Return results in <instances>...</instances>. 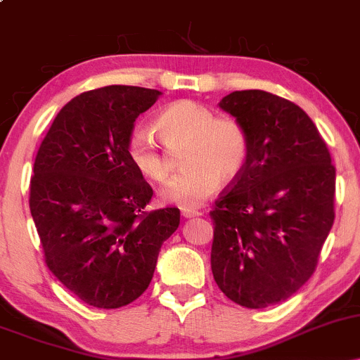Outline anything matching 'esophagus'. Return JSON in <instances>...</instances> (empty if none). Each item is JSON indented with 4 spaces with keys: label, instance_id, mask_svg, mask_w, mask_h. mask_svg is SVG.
Returning <instances> with one entry per match:
<instances>
[{
    "label": "esophagus",
    "instance_id": "obj_1",
    "mask_svg": "<svg viewBox=\"0 0 360 360\" xmlns=\"http://www.w3.org/2000/svg\"><path fill=\"white\" fill-rule=\"evenodd\" d=\"M201 212H196V210H184L183 212V217L184 218H194V217H201Z\"/></svg>",
    "mask_w": 360,
    "mask_h": 360
}]
</instances>
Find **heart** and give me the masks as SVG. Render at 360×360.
I'll list each match as a JSON object with an SVG mask.
<instances>
[{
    "label": "heart",
    "mask_w": 360,
    "mask_h": 360,
    "mask_svg": "<svg viewBox=\"0 0 360 360\" xmlns=\"http://www.w3.org/2000/svg\"><path fill=\"white\" fill-rule=\"evenodd\" d=\"M164 146L183 154V176L164 193L167 203L183 210L201 206L221 183H233L249 162V135L237 120L217 117L203 103L183 100L169 105L155 120ZM157 142L150 130L135 128L127 142L134 167L157 184L171 179V154Z\"/></svg>",
    "instance_id": "b5f03b06"
}]
</instances>
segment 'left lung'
I'll return each instance as SVG.
<instances>
[{
    "instance_id": "obj_1",
    "label": "left lung",
    "mask_w": 360,
    "mask_h": 360,
    "mask_svg": "<svg viewBox=\"0 0 360 360\" xmlns=\"http://www.w3.org/2000/svg\"><path fill=\"white\" fill-rule=\"evenodd\" d=\"M218 106L249 135V162L210 212L212 271L226 298L267 308L315 272L332 230L335 167L315 123L295 103L260 89Z\"/></svg>"
}]
</instances>
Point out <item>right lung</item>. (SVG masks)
I'll return each instance as SVG.
<instances>
[{"label": "right lung", "mask_w": 360, "mask_h": 360, "mask_svg": "<svg viewBox=\"0 0 360 360\" xmlns=\"http://www.w3.org/2000/svg\"><path fill=\"white\" fill-rule=\"evenodd\" d=\"M160 91L106 86L72 98L40 143L30 181V212L45 264L94 308L125 307L154 276L179 210L143 212L150 184L127 154L140 113Z\"/></svg>", "instance_id": "obj_1"}]
</instances>
